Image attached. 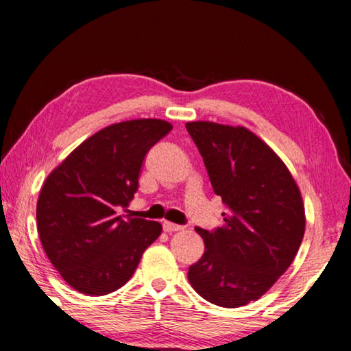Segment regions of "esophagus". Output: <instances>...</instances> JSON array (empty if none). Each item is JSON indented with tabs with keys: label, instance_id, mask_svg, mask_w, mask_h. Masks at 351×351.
<instances>
[{
	"label": "esophagus",
	"instance_id": "34e87169",
	"mask_svg": "<svg viewBox=\"0 0 351 351\" xmlns=\"http://www.w3.org/2000/svg\"><path fill=\"white\" fill-rule=\"evenodd\" d=\"M162 228H164L165 232H169V234H171V232H180V230H184V226L175 224V223H169V221H164Z\"/></svg>",
	"mask_w": 351,
	"mask_h": 351
}]
</instances>
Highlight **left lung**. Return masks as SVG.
Listing matches in <instances>:
<instances>
[{
	"mask_svg": "<svg viewBox=\"0 0 351 351\" xmlns=\"http://www.w3.org/2000/svg\"><path fill=\"white\" fill-rule=\"evenodd\" d=\"M186 128L228 207L221 228H195L206 247L187 278L210 304L239 308L260 299L293 263L305 234L304 201L287 165L251 130L209 121Z\"/></svg>",
	"mask_w": 351,
	"mask_h": 351,
	"instance_id": "1",
	"label": "left lung"
}]
</instances>
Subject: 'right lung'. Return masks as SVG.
I'll return each instance as SVG.
<instances>
[{
	"mask_svg": "<svg viewBox=\"0 0 351 351\" xmlns=\"http://www.w3.org/2000/svg\"><path fill=\"white\" fill-rule=\"evenodd\" d=\"M171 123L134 119L83 141L51 171L37 201V229L47 258L75 291L105 295L123 287L145 249L162 232L158 221L117 215L139 187L148 150Z\"/></svg>",
	"mask_w": 351,
	"mask_h": 351,
	"instance_id": "1",
	"label": "right lung"
}]
</instances>
